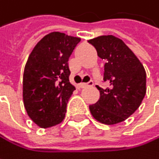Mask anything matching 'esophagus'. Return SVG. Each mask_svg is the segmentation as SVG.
<instances>
[{
    "label": "esophagus",
    "mask_w": 159,
    "mask_h": 159,
    "mask_svg": "<svg viewBox=\"0 0 159 159\" xmlns=\"http://www.w3.org/2000/svg\"><path fill=\"white\" fill-rule=\"evenodd\" d=\"M93 84H94L93 81H89L88 83H82V84H80V87L84 88V87H85V86H91V85H93Z\"/></svg>",
    "instance_id": "obj_1"
}]
</instances>
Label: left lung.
<instances>
[{"label":"left lung","mask_w":159,"mask_h":159,"mask_svg":"<svg viewBox=\"0 0 159 159\" xmlns=\"http://www.w3.org/2000/svg\"><path fill=\"white\" fill-rule=\"evenodd\" d=\"M88 43L106 61L102 83H109L106 88L97 85L100 98L89 106L90 112L104 124L121 122L139 108L145 96L144 68L126 44L114 36H101L88 40Z\"/></svg>","instance_id":"obj_1"}]
</instances>
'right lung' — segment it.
I'll return each instance as SVG.
<instances>
[{"mask_svg": "<svg viewBox=\"0 0 159 159\" xmlns=\"http://www.w3.org/2000/svg\"><path fill=\"white\" fill-rule=\"evenodd\" d=\"M79 38L52 32L34 48L23 76V99L30 119L41 128L59 124L75 89L69 81L68 61Z\"/></svg>", "mask_w": 159, "mask_h": 159, "instance_id": "1", "label": "right lung"}]
</instances>
